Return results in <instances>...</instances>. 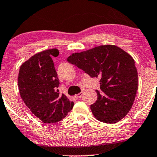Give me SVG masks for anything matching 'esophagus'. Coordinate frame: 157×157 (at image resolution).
Returning a JSON list of instances; mask_svg holds the SVG:
<instances>
[{"instance_id":"1","label":"esophagus","mask_w":157,"mask_h":157,"mask_svg":"<svg viewBox=\"0 0 157 157\" xmlns=\"http://www.w3.org/2000/svg\"><path fill=\"white\" fill-rule=\"evenodd\" d=\"M83 93L82 92H81V93H79L78 94H76V95H75V98H80L81 97V96H82Z\"/></svg>"}]
</instances>
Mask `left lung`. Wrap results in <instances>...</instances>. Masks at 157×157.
<instances>
[{
  "label": "left lung",
  "mask_w": 157,
  "mask_h": 157,
  "mask_svg": "<svg viewBox=\"0 0 157 157\" xmlns=\"http://www.w3.org/2000/svg\"><path fill=\"white\" fill-rule=\"evenodd\" d=\"M69 63L92 78H99L98 98L91 110L98 121L115 124L132 109L138 89V74L133 58L119 47L104 45L68 57Z\"/></svg>",
  "instance_id": "obj_1"
}]
</instances>
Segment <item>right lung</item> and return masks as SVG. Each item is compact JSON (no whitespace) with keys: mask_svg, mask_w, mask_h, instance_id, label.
I'll use <instances>...</instances> for the list:
<instances>
[{"mask_svg":"<svg viewBox=\"0 0 157 157\" xmlns=\"http://www.w3.org/2000/svg\"><path fill=\"white\" fill-rule=\"evenodd\" d=\"M56 48L36 53L21 66L18 77L19 93L25 106L44 123L53 124L64 119L74 103L63 94L59 85L52 57Z\"/></svg>","mask_w":157,"mask_h":157,"instance_id":"right-lung-1","label":"right lung"}]
</instances>
